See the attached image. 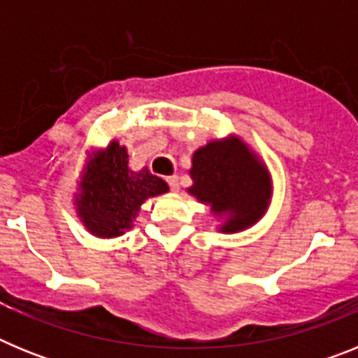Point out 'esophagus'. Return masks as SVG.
Here are the masks:
<instances>
[{
	"label": "esophagus",
	"instance_id": "34e87169",
	"mask_svg": "<svg viewBox=\"0 0 358 358\" xmlns=\"http://www.w3.org/2000/svg\"><path fill=\"white\" fill-rule=\"evenodd\" d=\"M166 182H169V185H170L172 192H177V189H179V177H177V176L166 177Z\"/></svg>",
	"mask_w": 358,
	"mask_h": 358
}]
</instances>
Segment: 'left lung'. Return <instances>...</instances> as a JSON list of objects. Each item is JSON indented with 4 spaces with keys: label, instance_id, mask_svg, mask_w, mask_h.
Listing matches in <instances>:
<instances>
[{
    "label": "left lung",
    "instance_id": "8db88e82",
    "mask_svg": "<svg viewBox=\"0 0 358 358\" xmlns=\"http://www.w3.org/2000/svg\"><path fill=\"white\" fill-rule=\"evenodd\" d=\"M189 177L194 185L186 192L210 208L224 235L260 222L273 201V177L264 157L236 134L199 147L192 156Z\"/></svg>",
    "mask_w": 358,
    "mask_h": 358
}]
</instances>
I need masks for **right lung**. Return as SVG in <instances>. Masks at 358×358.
Listing matches in <instances>:
<instances>
[{
  "label": "right lung",
  "mask_w": 358,
  "mask_h": 358,
  "mask_svg": "<svg viewBox=\"0 0 358 358\" xmlns=\"http://www.w3.org/2000/svg\"><path fill=\"white\" fill-rule=\"evenodd\" d=\"M169 185L147 166L132 170L127 147L110 140L103 148L85 150L73 208L91 235L118 238L132 229L148 199L169 194Z\"/></svg>",
  "instance_id": "add662e5"
}]
</instances>
